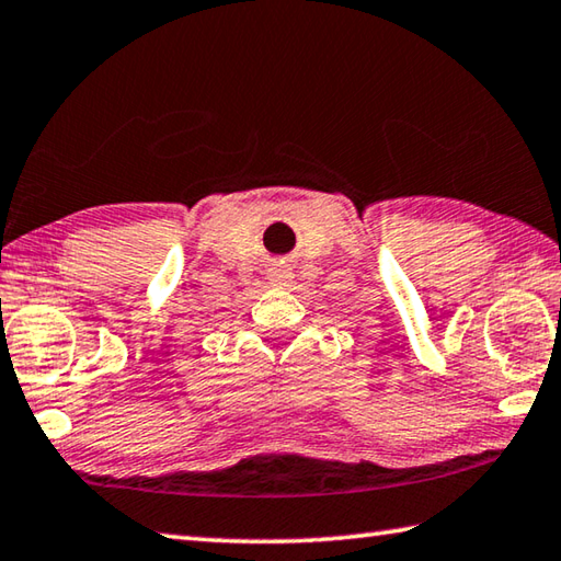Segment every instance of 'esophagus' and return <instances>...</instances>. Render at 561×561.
Wrapping results in <instances>:
<instances>
[{
    "instance_id": "1",
    "label": "esophagus",
    "mask_w": 561,
    "mask_h": 561,
    "mask_svg": "<svg viewBox=\"0 0 561 561\" xmlns=\"http://www.w3.org/2000/svg\"><path fill=\"white\" fill-rule=\"evenodd\" d=\"M293 280V271L288 266H278L271 271V283L273 285H288Z\"/></svg>"
}]
</instances>
